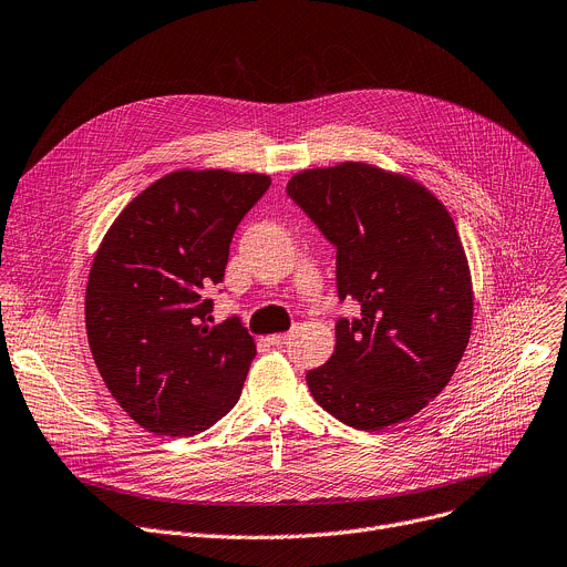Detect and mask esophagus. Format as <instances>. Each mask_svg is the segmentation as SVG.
Here are the masks:
<instances>
[{
    "instance_id": "1",
    "label": "esophagus",
    "mask_w": 567,
    "mask_h": 567,
    "mask_svg": "<svg viewBox=\"0 0 567 567\" xmlns=\"http://www.w3.org/2000/svg\"><path fill=\"white\" fill-rule=\"evenodd\" d=\"M288 338H290L288 333H275V336H270V338H268V342H270V344H275V347H284V344L288 342Z\"/></svg>"
}]
</instances>
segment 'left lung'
<instances>
[{
	"mask_svg": "<svg viewBox=\"0 0 567 567\" xmlns=\"http://www.w3.org/2000/svg\"><path fill=\"white\" fill-rule=\"evenodd\" d=\"M288 197L336 247V350L309 370L316 402L361 431L413 417L450 383L470 340L472 279L447 208L422 184L368 163L303 169Z\"/></svg>",
	"mask_w": 567,
	"mask_h": 567,
	"instance_id": "obj_1",
	"label": "left lung"
}]
</instances>
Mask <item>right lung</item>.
<instances>
[{
	"instance_id": "add662e5",
	"label": "right lung",
	"mask_w": 567,
	"mask_h": 567,
	"mask_svg": "<svg viewBox=\"0 0 567 567\" xmlns=\"http://www.w3.org/2000/svg\"><path fill=\"white\" fill-rule=\"evenodd\" d=\"M268 174L177 169L106 231L85 288V331L117 404L143 429L188 439L240 400L256 357L240 318L213 324L210 288Z\"/></svg>"
}]
</instances>
